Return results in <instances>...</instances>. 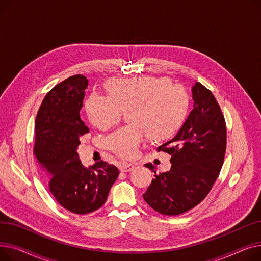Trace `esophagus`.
<instances>
[{
    "label": "esophagus",
    "instance_id": "1",
    "mask_svg": "<svg viewBox=\"0 0 261 261\" xmlns=\"http://www.w3.org/2000/svg\"><path fill=\"white\" fill-rule=\"evenodd\" d=\"M134 164L133 163H129V162H123L120 165V170L123 172H129L132 171L134 169Z\"/></svg>",
    "mask_w": 261,
    "mask_h": 261
}]
</instances>
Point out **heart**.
Returning <instances> with one entry per match:
<instances>
[{
	"instance_id": "obj_1",
	"label": "heart",
	"mask_w": 261,
	"mask_h": 261,
	"mask_svg": "<svg viewBox=\"0 0 261 261\" xmlns=\"http://www.w3.org/2000/svg\"><path fill=\"white\" fill-rule=\"evenodd\" d=\"M109 93L93 92L86 100V111L93 125L100 130L114 126L123 109L131 108L132 122L110 134L106 144L115 154L131 159L139 152L148 138L172 134L182 122L188 105L185 90L166 77L144 76L114 79L108 86Z\"/></svg>"
}]
</instances>
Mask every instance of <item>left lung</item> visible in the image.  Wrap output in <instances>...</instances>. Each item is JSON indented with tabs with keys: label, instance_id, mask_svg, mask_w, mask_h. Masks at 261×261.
<instances>
[{
	"label": "left lung",
	"instance_id": "obj_1",
	"mask_svg": "<svg viewBox=\"0 0 261 261\" xmlns=\"http://www.w3.org/2000/svg\"><path fill=\"white\" fill-rule=\"evenodd\" d=\"M193 109L173 138L158 148L171 155L167 172L155 174L146 203L162 215L176 216L194 208L212 189L226 149V127L213 93L200 82L191 88ZM150 170L155 167L145 164Z\"/></svg>",
	"mask_w": 261,
	"mask_h": 261
}]
</instances>
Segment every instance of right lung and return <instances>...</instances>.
<instances>
[{
	"label": "right lung",
	"instance_id": "1",
	"mask_svg": "<svg viewBox=\"0 0 261 261\" xmlns=\"http://www.w3.org/2000/svg\"><path fill=\"white\" fill-rule=\"evenodd\" d=\"M89 80L75 75L53 88L44 97L35 122L34 153L45 170L51 195L65 210L85 215L105 204L119 174L100 161L85 167L77 153L89 128L80 117Z\"/></svg>",
	"mask_w": 261,
	"mask_h": 261
}]
</instances>
